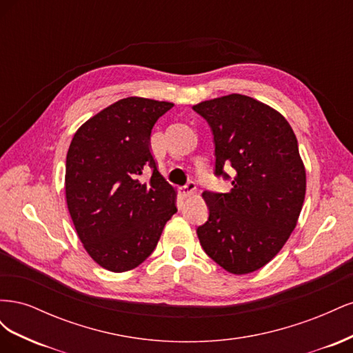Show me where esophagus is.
Returning <instances> with one entry per match:
<instances>
[{
  "label": "esophagus",
  "instance_id": "1",
  "mask_svg": "<svg viewBox=\"0 0 353 353\" xmlns=\"http://www.w3.org/2000/svg\"><path fill=\"white\" fill-rule=\"evenodd\" d=\"M194 191H196V184L191 181V183H188L187 185L181 187V194H183L184 197H191L194 196Z\"/></svg>",
  "mask_w": 353,
  "mask_h": 353
}]
</instances>
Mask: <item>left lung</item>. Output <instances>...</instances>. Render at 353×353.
<instances>
[{
	"instance_id": "left-lung-1",
	"label": "left lung",
	"mask_w": 353,
	"mask_h": 353,
	"mask_svg": "<svg viewBox=\"0 0 353 353\" xmlns=\"http://www.w3.org/2000/svg\"><path fill=\"white\" fill-rule=\"evenodd\" d=\"M215 143V174L228 193L205 191L209 219L197 228L203 250L223 270L250 274L279 253L294 230L306 193V170L285 117L248 95L230 94L193 105Z\"/></svg>"
}]
</instances>
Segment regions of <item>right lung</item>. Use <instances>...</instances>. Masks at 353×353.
<instances>
[{"label": "right lung", "instance_id": "right-lung-1", "mask_svg": "<svg viewBox=\"0 0 353 353\" xmlns=\"http://www.w3.org/2000/svg\"><path fill=\"white\" fill-rule=\"evenodd\" d=\"M174 103L128 97L74 132L66 156V203L83 249L101 268L125 272L150 256L176 212V191L152 154L154 123ZM152 175L143 181L141 175Z\"/></svg>", "mask_w": 353, "mask_h": 353}]
</instances>
